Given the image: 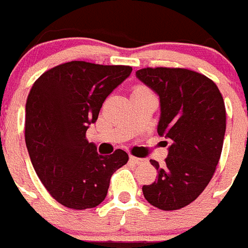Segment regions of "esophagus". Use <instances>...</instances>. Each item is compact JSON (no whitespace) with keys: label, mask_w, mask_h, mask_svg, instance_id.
I'll list each match as a JSON object with an SVG mask.
<instances>
[{"label":"esophagus","mask_w":248,"mask_h":248,"mask_svg":"<svg viewBox=\"0 0 248 248\" xmlns=\"http://www.w3.org/2000/svg\"><path fill=\"white\" fill-rule=\"evenodd\" d=\"M129 161H131V163H133V164H143L144 163V159H142V158H136V156H129Z\"/></svg>","instance_id":"esophagus-1"}]
</instances>
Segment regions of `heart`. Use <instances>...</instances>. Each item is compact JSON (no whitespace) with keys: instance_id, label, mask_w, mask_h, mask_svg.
Listing matches in <instances>:
<instances>
[{"instance_id":"1","label":"heart","mask_w":248,"mask_h":248,"mask_svg":"<svg viewBox=\"0 0 248 248\" xmlns=\"http://www.w3.org/2000/svg\"><path fill=\"white\" fill-rule=\"evenodd\" d=\"M135 92H145V89H144V88H142V87H138V88H136ZM135 92H133V93H135Z\"/></svg>"}]
</instances>
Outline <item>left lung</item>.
Segmentation results:
<instances>
[{"label": "left lung", "instance_id": "obj_1", "mask_svg": "<svg viewBox=\"0 0 248 248\" xmlns=\"http://www.w3.org/2000/svg\"><path fill=\"white\" fill-rule=\"evenodd\" d=\"M136 77L158 94V135L171 142L158 180L143 186L145 200L163 210L193 202L212 180L223 149L226 112L218 87L186 68H143ZM168 144V142H166Z\"/></svg>", "mask_w": 248, "mask_h": 248}]
</instances>
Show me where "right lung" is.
Returning a JSON list of instances; mask_svg holds the SVG:
<instances>
[{
    "label": "right lung",
    "mask_w": 248,
    "mask_h": 248,
    "mask_svg": "<svg viewBox=\"0 0 248 248\" xmlns=\"http://www.w3.org/2000/svg\"><path fill=\"white\" fill-rule=\"evenodd\" d=\"M132 67L71 61L48 69L25 104V144L36 175L59 203L94 208L105 200L110 179L128 161L117 149L100 155L85 132L105 99L129 77Z\"/></svg>",
    "instance_id": "obj_1"
}]
</instances>
